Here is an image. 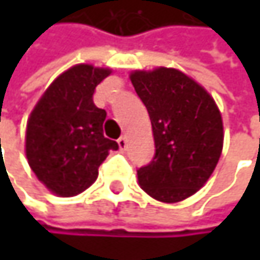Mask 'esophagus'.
<instances>
[{
  "label": "esophagus",
  "mask_w": 260,
  "mask_h": 260,
  "mask_svg": "<svg viewBox=\"0 0 260 260\" xmlns=\"http://www.w3.org/2000/svg\"><path fill=\"white\" fill-rule=\"evenodd\" d=\"M117 144H119V147H120V149H126V144H128L126 137H125V135H123V137H120V138L117 140Z\"/></svg>",
  "instance_id": "esophagus-1"
}]
</instances>
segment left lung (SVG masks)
Wrapping results in <instances>:
<instances>
[{
    "mask_svg": "<svg viewBox=\"0 0 260 260\" xmlns=\"http://www.w3.org/2000/svg\"><path fill=\"white\" fill-rule=\"evenodd\" d=\"M131 81L155 140L153 159L137 170L140 186L159 202H181L206 183L220 159V110L200 84L172 68L135 71Z\"/></svg>",
    "mask_w": 260,
    "mask_h": 260,
    "instance_id": "1",
    "label": "left lung"
}]
</instances>
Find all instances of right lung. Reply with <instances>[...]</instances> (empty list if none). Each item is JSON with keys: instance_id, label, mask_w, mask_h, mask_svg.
<instances>
[{"instance_id": "right-lung-1", "label": "right lung", "mask_w": 260, "mask_h": 260, "mask_svg": "<svg viewBox=\"0 0 260 260\" xmlns=\"http://www.w3.org/2000/svg\"><path fill=\"white\" fill-rule=\"evenodd\" d=\"M111 74L105 68L77 64L46 88L34 107L25 135L31 170L49 191L72 197L98 178V169L119 144L104 137L107 111L93 102V93Z\"/></svg>"}]
</instances>
